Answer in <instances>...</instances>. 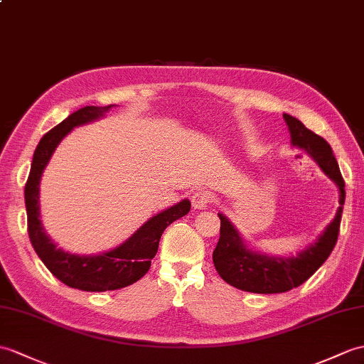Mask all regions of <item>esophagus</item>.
I'll return each mask as SVG.
<instances>
[{
  "mask_svg": "<svg viewBox=\"0 0 364 364\" xmlns=\"http://www.w3.org/2000/svg\"><path fill=\"white\" fill-rule=\"evenodd\" d=\"M213 201H214L213 193L208 191H200L197 193H193L192 208L193 209H206Z\"/></svg>",
  "mask_w": 364,
  "mask_h": 364,
  "instance_id": "obj_1",
  "label": "esophagus"
}]
</instances>
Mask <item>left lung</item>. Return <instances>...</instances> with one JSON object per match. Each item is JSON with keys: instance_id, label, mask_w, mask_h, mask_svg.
Masks as SVG:
<instances>
[{"instance_id": "left-lung-1", "label": "left lung", "mask_w": 364, "mask_h": 364, "mask_svg": "<svg viewBox=\"0 0 364 364\" xmlns=\"http://www.w3.org/2000/svg\"><path fill=\"white\" fill-rule=\"evenodd\" d=\"M284 119L289 125L293 146L306 150L328 178L338 186L340 208L336 210L333 222L326 228L318 242L306 251H301L296 257H269L247 250L231 222L225 215L218 214L220 239L213 252L215 269L225 282L250 293H284L299 287L331 256L340 234L346 191L332 147L324 138L309 130L296 117L284 114Z\"/></svg>"}]
</instances>
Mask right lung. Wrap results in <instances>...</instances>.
<instances>
[{"label":"right lung","instance_id":"obj_1","mask_svg":"<svg viewBox=\"0 0 364 364\" xmlns=\"http://www.w3.org/2000/svg\"><path fill=\"white\" fill-rule=\"evenodd\" d=\"M108 107H83L74 112L49 130L40 139L33 151L31 172L24 186V201L28 213V232L33 250L58 281L71 289L83 291H108L132 285L149 272L151 259L158 251L159 239L166 228L191 210V201L183 200L178 205L168 208L151 217L132 237L112 251L99 256H75L57 248L40 222V180L50 155L65 134L74 127L91 122L104 116Z\"/></svg>","mask_w":364,"mask_h":364}]
</instances>
